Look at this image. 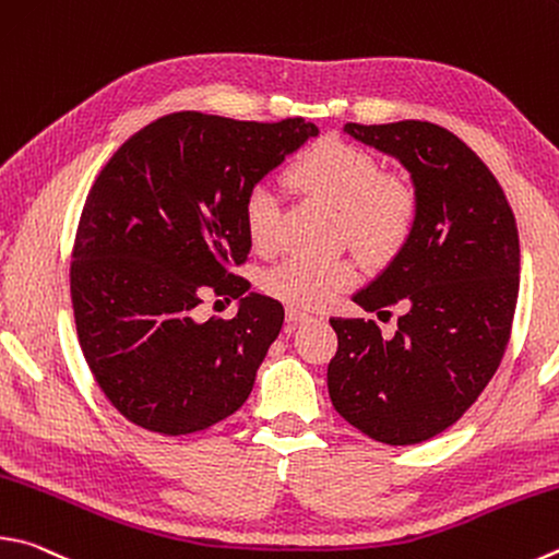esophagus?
Here are the masks:
<instances>
[{
  "mask_svg": "<svg viewBox=\"0 0 559 559\" xmlns=\"http://www.w3.org/2000/svg\"><path fill=\"white\" fill-rule=\"evenodd\" d=\"M312 318V314L308 312V310H300V308H288L286 310V320L290 322V324H298V322H306V320H310Z\"/></svg>",
  "mask_w": 559,
  "mask_h": 559,
  "instance_id": "obj_1",
  "label": "esophagus"
}]
</instances>
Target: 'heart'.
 Wrapping results in <instances>:
<instances>
[{"mask_svg": "<svg viewBox=\"0 0 559 559\" xmlns=\"http://www.w3.org/2000/svg\"><path fill=\"white\" fill-rule=\"evenodd\" d=\"M288 180L302 195L337 207L340 239L352 241L371 263H389L408 247L420 219V192L403 174L381 170L371 151L328 136L314 141L288 168ZM241 225L249 245L273 253L281 241V202L273 188L257 182L241 200ZM359 278L352 253L314 259L293 253L263 278L273 298L296 308H320Z\"/></svg>", "mask_w": 559, "mask_h": 559, "instance_id": "b5f03b06", "label": "heart"}]
</instances>
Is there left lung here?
Instances as JSON below:
<instances>
[{
	"label": "left lung",
	"instance_id": "1",
	"mask_svg": "<svg viewBox=\"0 0 559 559\" xmlns=\"http://www.w3.org/2000/svg\"><path fill=\"white\" fill-rule=\"evenodd\" d=\"M344 131L411 170L420 219L408 247L354 296L367 312L403 308L393 337L377 320H330V399L371 440L418 444L460 420L499 369L519 302V227L489 166L444 127L349 121Z\"/></svg>",
	"mask_w": 559,
	"mask_h": 559
}]
</instances>
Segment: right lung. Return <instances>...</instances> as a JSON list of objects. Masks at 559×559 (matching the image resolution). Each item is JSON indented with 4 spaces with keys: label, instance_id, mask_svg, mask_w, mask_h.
<instances>
[{
    "label": "right lung",
    "instance_id": "obj_1",
    "mask_svg": "<svg viewBox=\"0 0 559 559\" xmlns=\"http://www.w3.org/2000/svg\"><path fill=\"white\" fill-rule=\"evenodd\" d=\"M318 127L174 111L129 136L78 222L70 298L85 361L139 428L190 435L249 399L283 324L278 300L231 273L249 259L241 200ZM207 292L245 295L231 321L200 323Z\"/></svg>",
    "mask_w": 559,
    "mask_h": 559
}]
</instances>
